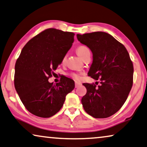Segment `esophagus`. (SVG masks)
Segmentation results:
<instances>
[{
	"mask_svg": "<svg viewBox=\"0 0 147 147\" xmlns=\"http://www.w3.org/2000/svg\"><path fill=\"white\" fill-rule=\"evenodd\" d=\"M81 85V83H80V82H75V88H78V87H79V86H80Z\"/></svg>",
	"mask_w": 147,
	"mask_h": 147,
	"instance_id": "34e87169",
	"label": "esophagus"
}]
</instances>
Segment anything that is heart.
<instances>
[{
  "label": "heart",
  "mask_w": 147,
  "mask_h": 147,
  "mask_svg": "<svg viewBox=\"0 0 147 147\" xmlns=\"http://www.w3.org/2000/svg\"><path fill=\"white\" fill-rule=\"evenodd\" d=\"M76 52H77L78 55H79V56H80L81 58H82L86 54V53H90V49L87 47V46H78L77 49H76ZM65 60H66V55H65V56L63 57L62 62L64 63L65 61ZM71 76L74 79H75V80H80V75H79V74H76V73H71Z\"/></svg>",
  "instance_id": "b5f03b06"
}]
</instances>
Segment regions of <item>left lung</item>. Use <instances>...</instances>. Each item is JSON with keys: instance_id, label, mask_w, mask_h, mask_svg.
<instances>
[{"instance_id": "1", "label": "left lung", "mask_w": 147, "mask_h": 147, "mask_svg": "<svg viewBox=\"0 0 147 147\" xmlns=\"http://www.w3.org/2000/svg\"><path fill=\"white\" fill-rule=\"evenodd\" d=\"M76 36L92 51L93 63L88 74L100 83L98 86L83 84L87 90L81 100L84 109L94 118H108L126 101L133 85V63L125 46L107 32L78 34Z\"/></svg>"}]
</instances>
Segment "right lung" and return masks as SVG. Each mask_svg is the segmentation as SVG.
Listing matches in <instances>:
<instances>
[{
    "label": "right lung",
    "instance_id": "add662e5",
    "mask_svg": "<svg viewBox=\"0 0 147 147\" xmlns=\"http://www.w3.org/2000/svg\"><path fill=\"white\" fill-rule=\"evenodd\" d=\"M74 36L73 32L50 28L23 48L15 65L14 86L23 105L32 115L41 118L55 115L74 88V81L65 76L55 85L48 82L73 45Z\"/></svg>",
    "mask_w": 147,
    "mask_h": 147
}]
</instances>
